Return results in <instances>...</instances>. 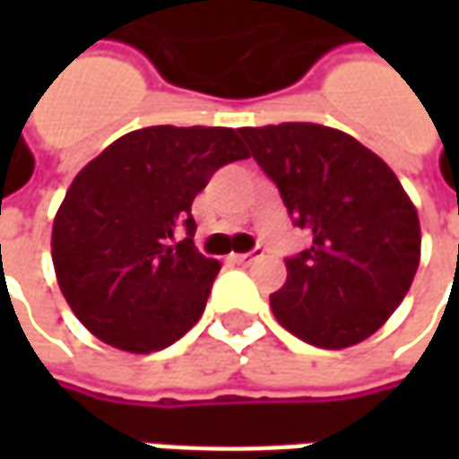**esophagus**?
<instances>
[{"instance_id": "esophagus-1", "label": "esophagus", "mask_w": 459, "mask_h": 459, "mask_svg": "<svg viewBox=\"0 0 459 459\" xmlns=\"http://www.w3.org/2000/svg\"><path fill=\"white\" fill-rule=\"evenodd\" d=\"M257 257H263V250H260V247H255L253 253H242V255H232V260H235V263H239V265H250V263H255Z\"/></svg>"}]
</instances>
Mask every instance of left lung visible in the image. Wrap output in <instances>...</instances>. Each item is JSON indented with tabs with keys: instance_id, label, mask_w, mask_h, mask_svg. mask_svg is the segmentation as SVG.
Wrapping results in <instances>:
<instances>
[{
	"instance_id": "1",
	"label": "left lung",
	"mask_w": 459,
	"mask_h": 459,
	"mask_svg": "<svg viewBox=\"0 0 459 459\" xmlns=\"http://www.w3.org/2000/svg\"><path fill=\"white\" fill-rule=\"evenodd\" d=\"M239 137L278 186L311 245L286 257L271 296L299 340L342 350L385 325L411 289L421 230L396 173L347 133L311 122L242 127Z\"/></svg>"
}]
</instances>
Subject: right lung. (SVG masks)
Here are the masks:
<instances>
[{"label":"right lung","instance_id":"1","mask_svg":"<svg viewBox=\"0 0 459 459\" xmlns=\"http://www.w3.org/2000/svg\"><path fill=\"white\" fill-rule=\"evenodd\" d=\"M247 155L239 130L158 125L122 134L74 178L50 245L63 296L94 337L145 355L199 322L221 265L194 247L191 204Z\"/></svg>","mask_w":459,"mask_h":459}]
</instances>
